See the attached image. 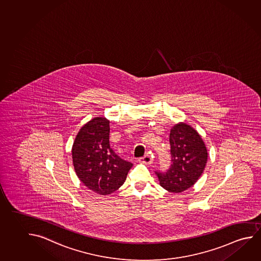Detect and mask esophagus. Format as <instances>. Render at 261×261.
Segmentation results:
<instances>
[{
    "mask_svg": "<svg viewBox=\"0 0 261 261\" xmlns=\"http://www.w3.org/2000/svg\"><path fill=\"white\" fill-rule=\"evenodd\" d=\"M139 162H140L141 164H150L152 163V159L150 158V156H149V155H145V156H143L142 158H140Z\"/></svg>",
    "mask_w": 261,
    "mask_h": 261,
    "instance_id": "34e87169",
    "label": "esophagus"
}]
</instances>
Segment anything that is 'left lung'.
<instances>
[{"instance_id":"obj_1","label":"left lung","mask_w":261,"mask_h":261,"mask_svg":"<svg viewBox=\"0 0 261 261\" xmlns=\"http://www.w3.org/2000/svg\"><path fill=\"white\" fill-rule=\"evenodd\" d=\"M172 164L167 172H156L160 186L171 193L189 189L202 175L207 163L203 139L190 125L175 124L170 132Z\"/></svg>"}]
</instances>
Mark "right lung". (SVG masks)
Returning <instances> with one entry per match:
<instances>
[{
	"mask_svg": "<svg viewBox=\"0 0 261 261\" xmlns=\"http://www.w3.org/2000/svg\"><path fill=\"white\" fill-rule=\"evenodd\" d=\"M72 159L80 181L100 195L118 190L133 167L111 149L110 120L105 117H95L81 127L72 146Z\"/></svg>",
	"mask_w": 261,
	"mask_h": 261,
	"instance_id": "right-lung-1",
	"label": "right lung"
}]
</instances>
